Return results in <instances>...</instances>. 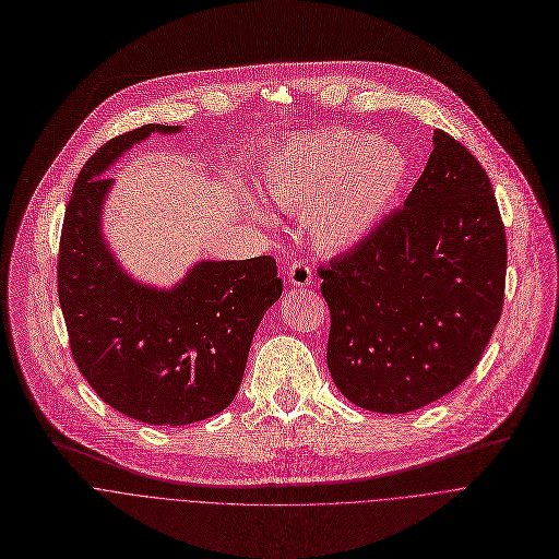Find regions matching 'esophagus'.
Segmentation results:
<instances>
[{
	"label": "esophagus",
	"mask_w": 559,
	"mask_h": 559,
	"mask_svg": "<svg viewBox=\"0 0 559 559\" xmlns=\"http://www.w3.org/2000/svg\"><path fill=\"white\" fill-rule=\"evenodd\" d=\"M287 278L296 287H307V285L313 283V272L305 261H294L287 270Z\"/></svg>",
	"instance_id": "obj_1"
}]
</instances>
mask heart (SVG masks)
<instances>
[{
  "label": "heart",
  "mask_w": 559,
  "mask_h": 559,
  "mask_svg": "<svg viewBox=\"0 0 559 559\" xmlns=\"http://www.w3.org/2000/svg\"><path fill=\"white\" fill-rule=\"evenodd\" d=\"M406 179L404 153L368 135L331 129L298 135L265 159L261 198L302 213V230L322 252L361 243L391 213Z\"/></svg>",
  "instance_id": "b5f03b06"
}]
</instances>
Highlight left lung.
<instances>
[{
    "label": "left lung",
    "instance_id": "8db88e82",
    "mask_svg": "<svg viewBox=\"0 0 559 559\" xmlns=\"http://www.w3.org/2000/svg\"><path fill=\"white\" fill-rule=\"evenodd\" d=\"M404 209L320 267L326 366L355 406L424 408L465 382L502 311L507 239L478 159L437 129Z\"/></svg>",
    "mask_w": 559,
    "mask_h": 559
}]
</instances>
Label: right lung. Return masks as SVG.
I'll list each match as a JSON object with an SVG mask.
<instances>
[{"label":"right lung","mask_w":559,"mask_h":559,"mask_svg":"<svg viewBox=\"0 0 559 559\" xmlns=\"http://www.w3.org/2000/svg\"><path fill=\"white\" fill-rule=\"evenodd\" d=\"M144 124L105 142L81 168L59 243V302L72 357L118 413L151 426L204 421L235 400L254 331L281 298L272 257L202 261L170 289L133 281L100 233L114 179L103 173L153 131Z\"/></svg>","instance_id":"obj_1"}]
</instances>
